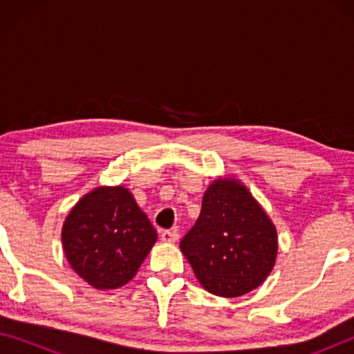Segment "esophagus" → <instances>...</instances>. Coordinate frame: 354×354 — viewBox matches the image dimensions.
<instances>
[{"label":"esophagus","instance_id":"obj_1","mask_svg":"<svg viewBox=\"0 0 354 354\" xmlns=\"http://www.w3.org/2000/svg\"><path fill=\"white\" fill-rule=\"evenodd\" d=\"M161 240L166 241V243H174V241L178 240V232L177 229H171V230H164L161 234Z\"/></svg>","mask_w":354,"mask_h":354}]
</instances>
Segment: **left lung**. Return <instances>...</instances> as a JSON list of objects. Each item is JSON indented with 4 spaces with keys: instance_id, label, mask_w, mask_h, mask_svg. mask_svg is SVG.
<instances>
[{
    "instance_id": "left-lung-1",
    "label": "left lung",
    "mask_w": 354,
    "mask_h": 354,
    "mask_svg": "<svg viewBox=\"0 0 354 354\" xmlns=\"http://www.w3.org/2000/svg\"><path fill=\"white\" fill-rule=\"evenodd\" d=\"M277 230L243 183L217 178L203 196L195 225L180 241L198 282L236 298L264 282L277 258Z\"/></svg>"
}]
</instances>
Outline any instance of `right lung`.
<instances>
[{"instance_id":"add662e5","label":"right lung","mask_w":354,"mask_h":354,"mask_svg":"<svg viewBox=\"0 0 354 354\" xmlns=\"http://www.w3.org/2000/svg\"><path fill=\"white\" fill-rule=\"evenodd\" d=\"M71 268L93 288H119L133 279L158 234L129 188L98 187L82 196L62 225Z\"/></svg>"}]
</instances>
